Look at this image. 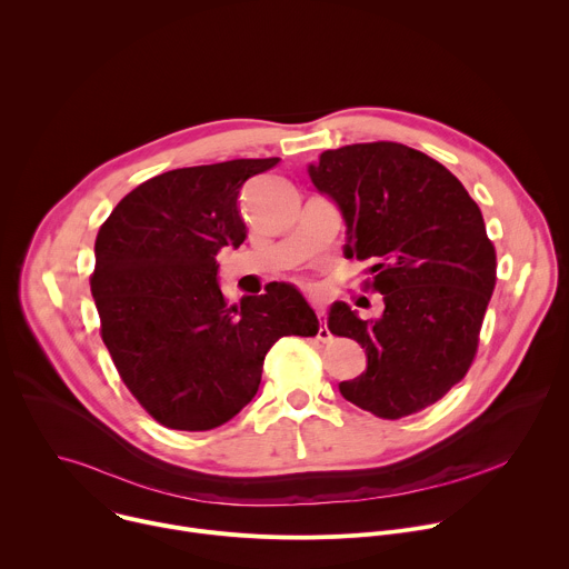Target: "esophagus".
<instances>
[{
    "instance_id": "34e87169",
    "label": "esophagus",
    "mask_w": 569,
    "mask_h": 569,
    "mask_svg": "<svg viewBox=\"0 0 569 569\" xmlns=\"http://www.w3.org/2000/svg\"><path fill=\"white\" fill-rule=\"evenodd\" d=\"M317 317H319V321H321V327H319V331H317V340H319V342H329L333 336H331V331H329V327H327V315H323L321 308H317Z\"/></svg>"
}]
</instances>
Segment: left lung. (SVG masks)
I'll list each match as a JSON object with an SVG mask.
<instances>
[{
	"mask_svg": "<svg viewBox=\"0 0 569 569\" xmlns=\"http://www.w3.org/2000/svg\"><path fill=\"white\" fill-rule=\"evenodd\" d=\"M347 220V257L371 259L385 312L360 319L331 308L329 329L367 353V371L340 391L378 419L417 415L470 369L498 279L479 207L437 159L396 141L323 150L308 169Z\"/></svg>",
	"mask_w": 569,
	"mask_h": 569,
	"instance_id": "8db88e82",
	"label": "left lung"
}]
</instances>
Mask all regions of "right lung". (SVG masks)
Listing matches in <instances>:
<instances>
[{"label":"right lung","instance_id":"obj_1","mask_svg":"<svg viewBox=\"0 0 569 569\" xmlns=\"http://www.w3.org/2000/svg\"><path fill=\"white\" fill-rule=\"evenodd\" d=\"M279 157L176 169L132 189L97 236L90 288L101 338L141 408L164 428L202 432L233 419L261 385L283 336L315 338L319 321L288 283L229 306L216 274L240 248L238 196Z\"/></svg>","mask_w":569,"mask_h":569}]
</instances>
